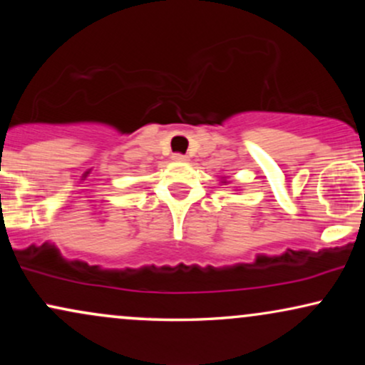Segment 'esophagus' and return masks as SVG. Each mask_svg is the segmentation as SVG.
I'll return each mask as SVG.
<instances>
[{
	"instance_id": "1",
	"label": "esophagus",
	"mask_w": 365,
	"mask_h": 365,
	"mask_svg": "<svg viewBox=\"0 0 365 365\" xmlns=\"http://www.w3.org/2000/svg\"><path fill=\"white\" fill-rule=\"evenodd\" d=\"M173 161H177V163H185V161H188V159H187V156H183V154H175Z\"/></svg>"
}]
</instances>
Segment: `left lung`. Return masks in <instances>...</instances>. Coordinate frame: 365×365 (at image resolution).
Returning a JSON list of instances; mask_svg holds the SVG:
<instances>
[{
	"label": "left lung",
	"instance_id": "1",
	"mask_svg": "<svg viewBox=\"0 0 365 365\" xmlns=\"http://www.w3.org/2000/svg\"><path fill=\"white\" fill-rule=\"evenodd\" d=\"M220 183H221V185H228V183H230V180H228V178H226V177H221V180H220Z\"/></svg>",
	"mask_w": 365,
	"mask_h": 365
}]
</instances>
